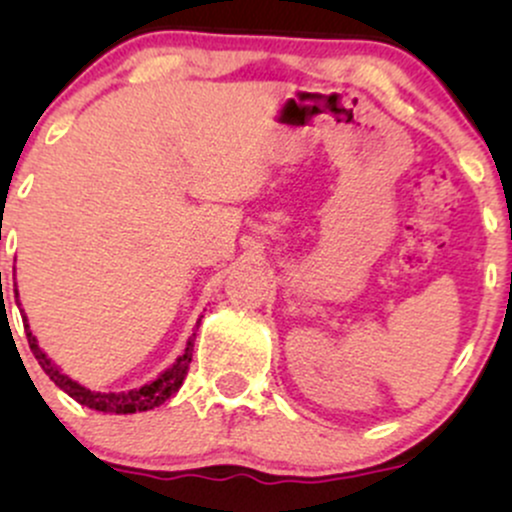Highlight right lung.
<instances>
[{
	"label": "right lung",
	"mask_w": 512,
	"mask_h": 512,
	"mask_svg": "<svg viewBox=\"0 0 512 512\" xmlns=\"http://www.w3.org/2000/svg\"><path fill=\"white\" fill-rule=\"evenodd\" d=\"M16 296H19V291H16ZM199 322H197V327H199ZM23 327L28 330L26 315H23ZM26 337H28V346H31L33 356L38 358L40 368L50 375L52 383L60 387V390L67 392V395L76 399L79 404H84V407L105 411V414H134V411L154 409V407H158V404L166 402L168 397H173L175 392L180 390L182 380H185L187 368H190V363H192V346H195V334H192V337L187 339L185 354L178 356V361H175L173 366L163 370L156 380H151L149 385L139 387V390L96 392V390H88V387H84V385H79L76 380L69 378V375H64L62 370L57 368L48 356H45V351L40 349L38 342H35L31 330L26 332Z\"/></svg>",
	"instance_id": "obj_1"
}]
</instances>
